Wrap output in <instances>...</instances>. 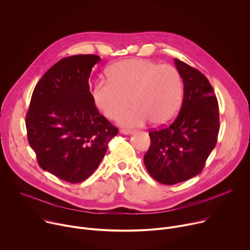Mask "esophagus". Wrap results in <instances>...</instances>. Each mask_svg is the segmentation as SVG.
<instances>
[{
  "mask_svg": "<svg viewBox=\"0 0 250 250\" xmlns=\"http://www.w3.org/2000/svg\"><path fill=\"white\" fill-rule=\"evenodd\" d=\"M121 132H122L123 134L128 135V134H132V133H133V130H130V129H127V128H122V129H121Z\"/></svg>",
  "mask_w": 250,
  "mask_h": 250,
  "instance_id": "esophagus-1",
  "label": "esophagus"
}]
</instances>
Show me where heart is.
I'll return each instance as SVG.
<instances>
[{"label": "heart", "instance_id": "obj_1", "mask_svg": "<svg viewBox=\"0 0 250 250\" xmlns=\"http://www.w3.org/2000/svg\"><path fill=\"white\" fill-rule=\"evenodd\" d=\"M108 77L109 80H101L95 85L94 102L111 120L131 103L132 108L118 119L123 126H142L149 121L155 125H163L170 123L181 108L183 79L172 65L145 59L124 60L109 69Z\"/></svg>", "mask_w": 250, "mask_h": 250}]
</instances>
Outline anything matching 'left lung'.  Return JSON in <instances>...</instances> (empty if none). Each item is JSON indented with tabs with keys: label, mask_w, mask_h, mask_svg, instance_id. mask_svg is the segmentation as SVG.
Listing matches in <instances>:
<instances>
[{
	"label": "left lung",
	"mask_w": 250,
	"mask_h": 250,
	"mask_svg": "<svg viewBox=\"0 0 250 250\" xmlns=\"http://www.w3.org/2000/svg\"><path fill=\"white\" fill-rule=\"evenodd\" d=\"M184 84L181 110L169 125L149 130L151 144L144 157L153 179L174 185L198 175L215 148L220 130L217 97L207 77L175 58Z\"/></svg>",
	"instance_id": "1"
}]
</instances>
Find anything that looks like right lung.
Returning a JSON list of instances; mask_svg holds the SVG:
<instances>
[{
  "instance_id": "add662e5",
  "label": "right lung",
  "mask_w": 250,
  "mask_h": 250,
  "mask_svg": "<svg viewBox=\"0 0 250 250\" xmlns=\"http://www.w3.org/2000/svg\"><path fill=\"white\" fill-rule=\"evenodd\" d=\"M95 54L73 55L49 68L35 86L25 117L40 166L69 183L90 177L118 134L95 105L88 83Z\"/></svg>"
}]
</instances>
